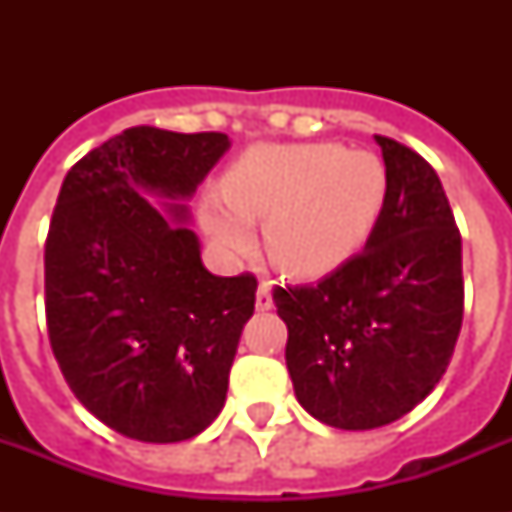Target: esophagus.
Here are the masks:
<instances>
[{
	"mask_svg": "<svg viewBox=\"0 0 512 512\" xmlns=\"http://www.w3.org/2000/svg\"><path fill=\"white\" fill-rule=\"evenodd\" d=\"M255 305H257V311H271L273 308V297H271V287H268V281H260Z\"/></svg>",
	"mask_w": 512,
	"mask_h": 512,
	"instance_id": "1",
	"label": "esophagus"
}]
</instances>
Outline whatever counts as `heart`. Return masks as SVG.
Instances as JSON below:
<instances>
[{"instance_id":"obj_1","label":"heart","mask_w":512,"mask_h":512,"mask_svg":"<svg viewBox=\"0 0 512 512\" xmlns=\"http://www.w3.org/2000/svg\"><path fill=\"white\" fill-rule=\"evenodd\" d=\"M388 196L385 164L337 143L252 148L225 175V191L201 207L212 239L247 252L252 223L265 220V247L284 271H335L369 239Z\"/></svg>"}]
</instances>
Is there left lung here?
Instances as JSON below:
<instances>
[{
	"mask_svg": "<svg viewBox=\"0 0 512 512\" xmlns=\"http://www.w3.org/2000/svg\"><path fill=\"white\" fill-rule=\"evenodd\" d=\"M388 196L364 252L316 284L273 287L297 401L340 430L404 417L436 388L460 337L462 239L436 170L374 135Z\"/></svg>",
	"mask_w": 512,
	"mask_h": 512,
	"instance_id": "obj_1",
	"label": "left lung"
}]
</instances>
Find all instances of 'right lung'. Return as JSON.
<instances>
[{
    "instance_id": "1",
    "label": "right lung",
    "mask_w": 512,
    "mask_h": 512,
    "mask_svg": "<svg viewBox=\"0 0 512 512\" xmlns=\"http://www.w3.org/2000/svg\"><path fill=\"white\" fill-rule=\"evenodd\" d=\"M231 140L130 127L68 170L44 244V311L68 388L135 441L199 436L225 404L257 279L212 276L183 204Z\"/></svg>"
}]
</instances>
